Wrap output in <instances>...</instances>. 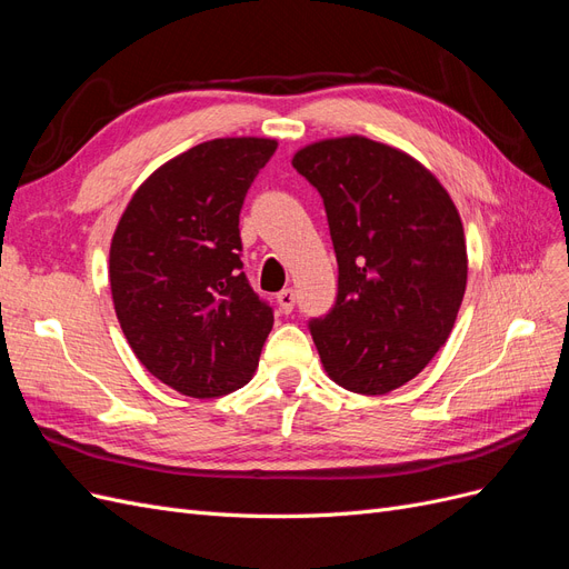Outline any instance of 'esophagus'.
I'll return each instance as SVG.
<instances>
[{
  "label": "esophagus",
  "mask_w": 569,
  "mask_h": 569,
  "mask_svg": "<svg viewBox=\"0 0 569 569\" xmlns=\"http://www.w3.org/2000/svg\"><path fill=\"white\" fill-rule=\"evenodd\" d=\"M278 303L282 308V313H291L295 311V303H297V297H295V289H282L278 295Z\"/></svg>",
  "instance_id": "1"
}]
</instances>
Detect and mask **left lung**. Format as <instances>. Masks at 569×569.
Instances as JSON below:
<instances>
[{
  "label": "left lung",
  "instance_id": "1",
  "mask_svg": "<svg viewBox=\"0 0 569 569\" xmlns=\"http://www.w3.org/2000/svg\"><path fill=\"white\" fill-rule=\"evenodd\" d=\"M325 203L337 301L308 330L332 380L380 396L425 370L449 339L468 284L456 203L408 153L351 134L291 159Z\"/></svg>",
  "mask_w": 569,
  "mask_h": 569
}]
</instances>
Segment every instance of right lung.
Instances as JSON below:
<instances>
[{
  "label": "right lung",
  "mask_w": 569,
  "mask_h": 569,
  "mask_svg": "<svg viewBox=\"0 0 569 569\" xmlns=\"http://www.w3.org/2000/svg\"><path fill=\"white\" fill-rule=\"evenodd\" d=\"M274 149L266 137L187 149L140 184L111 239L120 330L157 380L192 399L244 387L272 330L242 272L239 211Z\"/></svg>",
  "instance_id": "add662e5"
}]
</instances>
